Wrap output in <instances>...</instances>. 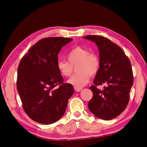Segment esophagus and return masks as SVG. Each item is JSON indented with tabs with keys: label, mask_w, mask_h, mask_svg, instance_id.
<instances>
[{
	"label": "esophagus",
	"mask_w": 147,
	"mask_h": 147,
	"mask_svg": "<svg viewBox=\"0 0 147 147\" xmlns=\"http://www.w3.org/2000/svg\"><path fill=\"white\" fill-rule=\"evenodd\" d=\"M82 88H78V87H74V90H76V92H80L82 90Z\"/></svg>",
	"instance_id": "34e87169"
}]
</instances>
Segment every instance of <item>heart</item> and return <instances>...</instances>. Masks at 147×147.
<instances>
[{
    "label": "heart",
    "mask_w": 147,
    "mask_h": 147,
    "mask_svg": "<svg viewBox=\"0 0 147 147\" xmlns=\"http://www.w3.org/2000/svg\"><path fill=\"white\" fill-rule=\"evenodd\" d=\"M67 61L59 60L57 68L62 76H69L73 73V67L77 65V74L70 78L67 83L74 87L82 88L88 83L90 76L97 73L100 67V61L96 54L90 53L87 49L77 47L67 55Z\"/></svg>",
    "instance_id": "heart-1"
}]
</instances>
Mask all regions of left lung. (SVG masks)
I'll return each instance as SVG.
<instances>
[{
  "mask_svg": "<svg viewBox=\"0 0 147 147\" xmlns=\"http://www.w3.org/2000/svg\"><path fill=\"white\" fill-rule=\"evenodd\" d=\"M83 38L96 43L100 59L94 85L90 87L93 97L88 102V108L99 119H113L124 111L129 103L133 85L131 62L121 48L105 37L89 35ZM103 84L106 85L103 90L96 88Z\"/></svg>",
  "mask_w": 147,
  "mask_h": 147,
  "instance_id": "1",
  "label": "left lung"
}]
</instances>
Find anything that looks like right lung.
Wrapping results in <instances>:
<instances>
[{
  "mask_svg": "<svg viewBox=\"0 0 147 147\" xmlns=\"http://www.w3.org/2000/svg\"><path fill=\"white\" fill-rule=\"evenodd\" d=\"M73 39L53 37L42 39L32 46L18 67L17 90L25 113L42 124L55 123L64 114L73 85L63 83L57 68L58 54ZM59 87L56 88V86Z\"/></svg>",
  "mask_w": 147,
  "mask_h": 147,
  "instance_id": "right-lung-1",
  "label": "right lung"
}]
</instances>
